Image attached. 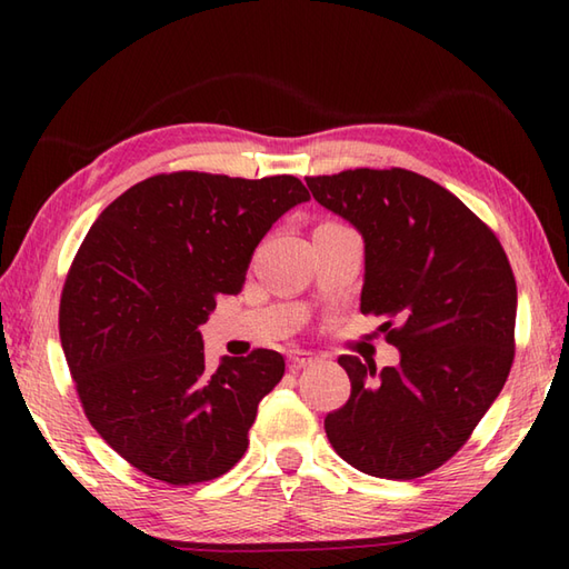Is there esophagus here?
<instances>
[{
	"instance_id": "obj_1",
	"label": "esophagus",
	"mask_w": 569,
	"mask_h": 569,
	"mask_svg": "<svg viewBox=\"0 0 569 569\" xmlns=\"http://www.w3.org/2000/svg\"><path fill=\"white\" fill-rule=\"evenodd\" d=\"M316 365V357H312L310 352H303V349H296V352L288 355V369L291 371H300L306 367H312Z\"/></svg>"
}]
</instances>
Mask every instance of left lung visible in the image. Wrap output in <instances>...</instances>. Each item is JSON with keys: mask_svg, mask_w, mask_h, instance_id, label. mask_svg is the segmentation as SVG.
<instances>
[{"mask_svg": "<svg viewBox=\"0 0 569 569\" xmlns=\"http://www.w3.org/2000/svg\"><path fill=\"white\" fill-rule=\"evenodd\" d=\"M325 208L365 237L361 312L401 365L342 355L349 401L325 418L345 462L418 479L459 452L497 401L516 355V276L493 229L435 180L406 168L308 176Z\"/></svg>", "mask_w": 569, "mask_h": 569, "instance_id": "left-lung-1", "label": "left lung"}]
</instances>
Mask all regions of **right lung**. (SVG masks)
<instances>
[{
	"mask_svg": "<svg viewBox=\"0 0 569 569\" xmlns=\"http://www.w3.org/2000/svg\"><path fill=\"white\" fill-rule=\"evenodd\" d=\"M310 200L296 176H151L90 227L60 293L58 330L80 406L127 462L171 487L222 477L249 447L283 357L204 365L200 325L237 296L271 224Z\"/></svg>",
	"mask_w": 569,
	"mask_h": 569,
	"instance_id": "1",
	"label": "right lung"
}]
</instances>
